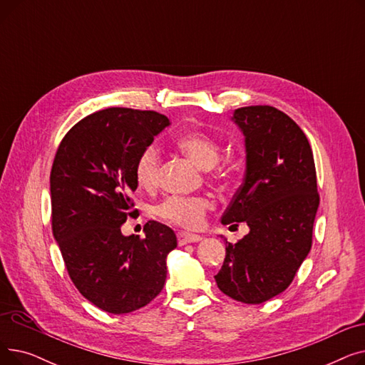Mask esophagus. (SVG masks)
<instances>
[{
    "label": "esophagus",
    "instance_id": "34e87169",
    "mask_svg": "<svg viewBox=\"0 0 365 365\" xmlns=\"http://www.w3.org/2000/svg\"><path fill=\"white\" fill-rule=\"evenodd\" d=\"M201 240H202V237L197 235V234H189V232H179L178 234L179 245H186V244H190V242H198Z\"/></svg>",
    "mask_w": 365,
    "mask_h": 365
}]
</instances>
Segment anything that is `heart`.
Instances as JSON below:
<instances>
[{"mask_svg": "<svg viewBox=\"0 0 365 365\" xmlns=\"http://www.w3.org/2000/svg\"><path fill=\"white\" fill-rule=\"evenodd\" d=\"M176 148L202 170H212L220 160V146L210 136L200 131L183 133L175 140ZM134 175L142 187H155L161 178V157L158 149L146 146L134 165ZM213 207L204 197H170L157 207V215L175 225L197 227L202 223L205 213Z\"/></svg>", "mask_w": 365, "mask_h": 365, "instance_id": "1", "label": "heart"}]
</instances>
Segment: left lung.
Wrapping results in <instances>:
<instances>
[{
    "label": "left lung",
    "mask_w": 365,
    "mask_h": 365,
    "mask_svg": "<svg viewBox=\"0 0 365 365\" xmlns=\"http://www.w3.org/2000/svg\"><path fill=\"white\" fill-rule=\"evenodd\" d=\"M244 136L245 175L222 216V225L245 222L248 232L227 242L220 292L234 300L259 304L289 287L308 257L319 205L311 145L300 127L272 106L234 110Z\"/></svg>",
    "instance_id": "1"
}]
</instances>
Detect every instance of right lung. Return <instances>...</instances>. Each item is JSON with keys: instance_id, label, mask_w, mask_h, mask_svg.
Instances as JSON below:
<instances>
[{"instance_id": "add662e5", "label": "right lung", "mask_w": 365, "mask_h": 365, "mask_svg": "<svg viewBox=\"0 0 365 365\" xmlns=\"http://www.w3.org/2000/svg\"><path fill=\"white\" fill-rule=\"evenodd\" d=\"M170 125L155 110L108 108L75 124L56 152L50 175L53 235L78 292L121 315L155 299L178 247L173 229L149 220L145 238L123 235L138 189L140 152Z\"/></svg>"}]
</instances>
